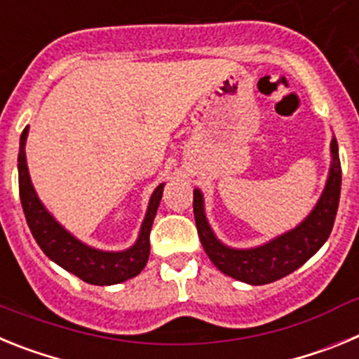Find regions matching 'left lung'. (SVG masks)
<instances>
[{"mask_svg":"<svg viewBox=\"0 0 359 359\" xmlns=\"http://www.w3.org/2000/svg\"><path fill=\"white\" fill-rule=\"evenodd\" d=\"M331 154L327 183L313 212L297 228L257 248L236 250L224 246L208 224L201 190H194V217L199 239L217 269L241 282L262 286L293 273L322 248L331 233L340 203L341 167L336 138L331 142Z\"/></svg>","mask_w":359,"mask_h":359,"instance_id":"1","label":"left lung"}]
</instances>
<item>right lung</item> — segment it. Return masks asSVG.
<instances>
[{
	"instance_id": "obj_1",
	"label": "right lung",
	"mask_w": 359,
	"mask_h": 359,
	"mask_svg": "<svg viewBox=\"0 0 359 359\" xmlns=\"http://www.w3.org/2000/svg\"><path fill=\"white\" fill-rule=\"evenodd\" d=\"M27 136L28 128H25L21 133V140H19L18 156L19 198H21L28 228L44 255L61 268H65L66 271L77 275L79 278L88 284H95V286H111V284H118V282L136 277L147 264L149 252H151L149 233H151L152 221H154L161 196H163V183L152 192L147 214H145L140 228V236L131 248L123 250V252L95 250L75 239L69 231H66L37 198L27 167V154H25Z\"/></svg>"
}]
</instances>
